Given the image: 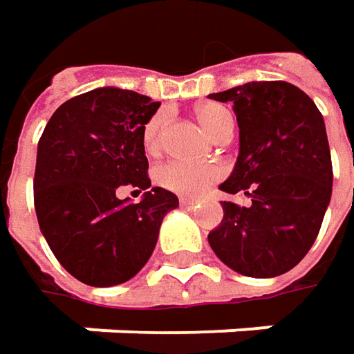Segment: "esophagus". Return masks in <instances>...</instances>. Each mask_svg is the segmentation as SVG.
Masks as SVG:
<instances>
[{
    "label": "esophagus",
    "mask_w": 354,
    "mask_h": 354,
    "mask_svg": "<svg viewBox=\"0 0 354 354\" xmlns=\"http://www.w3.org/2000/svg\"><path fill=\"white\" fill-rule=\"evenodd\" d=\"M179 203H181L183 207H195V205H197V201H195V199H191V197H181V199H179Z\"/></svg>",
    "instance_id": "1"
}]
</instances>
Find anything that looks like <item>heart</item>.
Segmentation results:
<instances>
[{
    "instance_id": "b5f03b06",
    "label": "heart",
    "mask_w": 354,
    "mask_h": 354,
    "mask_svg": "<svg viewBox=\"0 0 354 354\" xmlns=\"http://www.w3.org/2000/svg\"><path fill=\"white\" fill-rule=\"evenodd\" d=\"M197 118L201 124L214 133L215 137L227 127L234 124V118L230 111L217 102H203L197 106ZM165 114H155L142 131V145L147 153H157L163 145L165 133ZM223 177V167L217 163H189V161H167L157 171L155 179L157 183L169 191L181 193V195H201L214 185L217 179Z\"/></svg>"
}]
</instances>
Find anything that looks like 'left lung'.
I'll return each instance as SVG.
<instances>
[{
	"label": "left lung",
	"instance_id": "1",
	"mask_svg": "<svg viewBox=\"0 0 354 354\" xmlns=\"http://www.w3.org/2000/svg\"><path fill=\"white\" fill-rule=\"evenodd\" d=\"M234 102L240 155L219 187L243 191L250 207L221 201L223 221L207 236L215 256L252 278L292 270L313 248L333 193V163L322 114L294 84L248 82L209 94Z\"/></svg>",
	"mask_w": 354,
	"mask_h": 354
}]
</instances>
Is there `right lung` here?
Masks as SVG:
<instances>
[{
	"mask_svg": "<svg viewBox=\"0 0 354 354\" xmlns=\"http://www.w3.org/2000/svg\"><path fill=\"white\" fill-rule=\"evenodd\" d=\"M161 104L106 86L66 100L38 142L34 205L56 260L88 286L131 280L151 258L175 193L153 187L142 131ZM124 185L145 191L139 204L118 200Z\"/></svg>",
	"mask_w": 354,
	"mask_h": 354,
	"instance_id": "add662e5",
	"label": "right lung"
}]
</instances>
